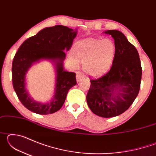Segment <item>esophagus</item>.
I'll return each instance as SVG.
<instances>
[{"label": "esophagus", "instance_id": "esophagus-1", "mask_svg": "<svg viewBox=\"0 0 156 156\" xmlns=\"http://www.w3.org/2000/svg\"><path fill=\"white\" fill-rule=\"evenodd\" d=\"M83 78H84V76L83 74V73L80 72H76V80H77L78 83H79L81 80H83Z\"/></svg>", "mask_w": 156, "mask_h": 156}]
</instances>
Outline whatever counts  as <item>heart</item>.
Returning <instances> with one entry per match:
<instances>
[{"instance_id":"b5f03b06","label":"heart","mask_w":156,"mask_h":156,"mask_svg":"<svg viewBox=\"0 0 156 156\" xmlns=\"http://www.w3.org/2000/svg\"><path fill=\"white\" fill-rule=\"evenodd\" d=\"M115 45L109 38L103 40L87 38L76 43L73 54L69 57L73 64L83 61V69L87 74L98 77L110 69L115 56Z\"/></svg>"}]
</instances>
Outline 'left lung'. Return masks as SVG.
<instances>
[{
  "mask_svg": "<svg viewBox=\"0 0 156 156\" xmlns=\"http://www.w3.org/2000/svg\"><path fill=\"white\" fill-rule=\"evenodd\" d=\"M103 33L114 40L115 56L106 74L90 80L87 102L94 114L112 118L127 110L136 98L140 88L142 67L136 48L121 31L113 30Z\"/></svg>",
  "mask_w": 156,
  "mask_h": 156,
  "instance_id": "8db88e82",
  "label": "left lung"
}]
</instances>
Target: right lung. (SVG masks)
Instances as JSON below:
<instances>
[{
	"instance_id": "1",
	"label": "right lung",
	"mask_w": 156,
	"mask_h": 156,
	"mask_svg": "<svg viewBox=\"0 0 156 156\" xmlns=\"http://www.w3.org/2000/svg\"><path fill=\"white\" fill-rule=\"evenodd\" d=\"M77 29L62 25L44 28L27 39L18 48L12 62V83L18 99L31 112L41 115L51 114L60 109L69 89L76 84V73L65 70V51L69 50ZM48 60L55 67V94L49 102L41 103L33 99L27 89L26 75L34 64Z\"/></svg>"
}]
</instances>
